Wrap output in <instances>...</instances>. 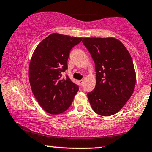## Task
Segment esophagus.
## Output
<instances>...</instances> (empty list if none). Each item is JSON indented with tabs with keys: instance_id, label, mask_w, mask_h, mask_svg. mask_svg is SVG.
Segmentation results:
<instances>
[{
	"instance_id": "esophagus-1",
	"label": "esophagus",
	"mask_w": 152,
	"mask_h": 152,
	"mask_svg": "<svg viewBox=\"0 0 152 152\" xmlns=\"http://www.w3.org/2000/svg\"><path fill=\"white\" fill-rule=\"evenodd\" d=\"M79 82H80V84H81V85H82V84H83V83H84V80H79Z\"/></svg>"
}]
</instances>
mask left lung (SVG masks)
Instances as JSON below:
<instances>
[{"mask_svg":"<svg viewBox=\"0 0 152 152\" xmlns=\"http://www.w3.org/2000/svg\"><path fill=\"white\" fill-rule=\"evenodd\" d=\"M82 43L95 63L96 84L87 94L92 109L101 116L115 115L135 88L136 77L131 54L113 37H85Z\"/></svg>","mask_w":152,"mask_h":152,"instance_id":"1","label":"left lung"}]
</instances>
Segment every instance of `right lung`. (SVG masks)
Returning <instances> with one entry per match:
<instances>
[{
    "label": "right lung",
    "mask_w": 152,
    "mask_h": 152,
    "mask_svg": "<svg viewBox=\"0 0 152 152\" xmlns=\"http://www.w3.org/2000/svg\"><path fill=\"white\" fill-rule=\"evenodd\" d=\"M82 37L53 33L37 45L29 65V81L33 94L45 111L58 115L67 110L79 91L68 76V59L72 47Z\"/></svg>",
    "instance_id": "1"
}]
</instances>
